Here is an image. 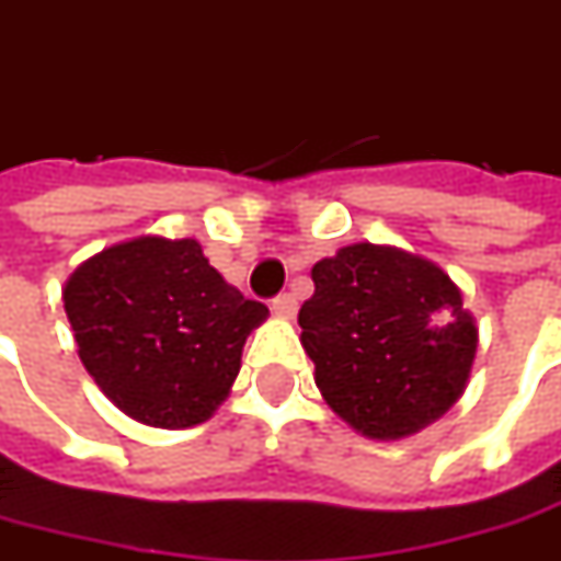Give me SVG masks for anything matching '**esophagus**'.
<instances>
[{"label": "esophagus", "mask_w": 561, "mask_h": 561, "mask_svg": "<svg viewBox=\"0 0 561 561\" xmlns=\"http://www.w3.org/2000/svg\"><path fill=\"white\" fill-rule=\"evenodd\" d=\"M273 313H276V317L291 319L298 313V298L288 295V291H285V295H276V298H273Z\"/></svg>", "instance_id": "1"}]
</instances>
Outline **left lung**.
Masks as SVG:
<instances>
[{"label": "left lung", "mask_w": 561, "mask_h": 561, "mask_svg": "<svg viewBox=\"0 0 561 561\" xmlns=\"http://www.w3.org/2000/svg\"><path fill=\"white\" fill-rule=\"evenodd\" d=\"M300 344L317 388L359 435L397 440L454 407L472 373L478 325L432 261L347 244L313 266Z\"/></svg>", "instance_id": "left-lung-1"}]
</instances>
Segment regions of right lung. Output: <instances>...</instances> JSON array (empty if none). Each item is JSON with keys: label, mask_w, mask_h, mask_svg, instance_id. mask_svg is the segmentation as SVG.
Wrapping results in <instances>:
<instances>
[{"label": "right lung", "mask_w": 561, "mask_h": 561, "mask_svg": "<svg viewBox=\"0 0 561 561\" xmlns=\"http://www.w3.org/2000/svg\"><path fill=\"white\" fill-rule=\"evenodd\" d=\"M73 341L105 397L142 425L192 428L222 403L248 335L266 319L195 239L105 248L65 285Z\"/></svg>", "instance_id": "add662e5"}]
</instances>
